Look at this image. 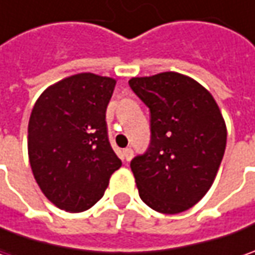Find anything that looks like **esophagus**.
I'll use <instances>...</instances> for the list:
<instances>
[{
  "instance_id": "esophagus-1",
  "label": "esophagus",
  "mask_w": 255,
  "mask_h": 255,
  "mask_svg": "<svg viewBox=\"0 0 255 255\" xmlns=\"http://www.w3.org/2000/svg\"><path fill=\"white\" fill-rule=\"evenodd\" d=\"M122 157L123 160H126V162H130L133 157V150L130 149V147H126V149H123L122 152Z\"/></svg>"
}]
</instances>
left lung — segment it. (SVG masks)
I'll return each instance as SVG.
<instances>
[{
  "label": "left lung",
  "instance_id": "1",
  "mask_svg": "<svg viewBox=\"0 0 255 255\" xmlns=\"http://www.w3.org/2000/svg\"><path fill=\"white\" fill-rule=\"evenodd\" d=\"M150 111V144L130 162L139 196L163 214L189 210L209 191L226 150L227 129L211 93L177 72L132 78Z\"/></svg>",
  "mask_w": 255,
  "mask_h": 255
}]
</instances>
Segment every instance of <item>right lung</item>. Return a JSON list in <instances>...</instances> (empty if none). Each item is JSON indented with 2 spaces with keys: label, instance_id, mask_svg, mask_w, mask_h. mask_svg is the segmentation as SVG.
I'll return each mask as SVG.
<instances>
[{
  "label": "right lung",
  "instance_id": "add662e5",
  "mask_svg": "<svg viewBox=\"0 0 255 255\" xmlns=\"http://www.w3.org/2000/svg\"><path fill=\"white\" fill-rule=\"evenodd\" d=\"M116 81L78 74L46 88L28 123V156L45 197L81 213L102 199L121 166L108 139L106 108Z\"/></svg>",
  "mask_w": 255,
  "mask_h": 255
}]
</instances>
